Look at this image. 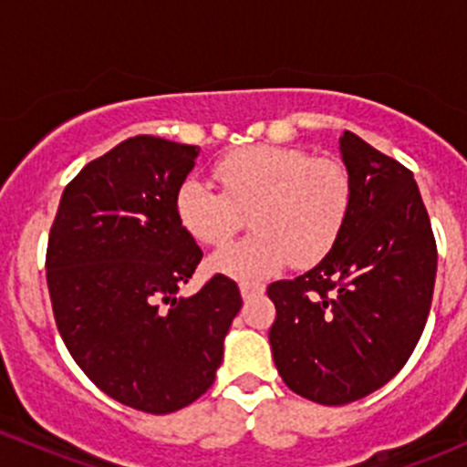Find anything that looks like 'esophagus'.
Returning <instances> with one entry per match:
<instances>
[{"instance_id":"obj_1","label":"esophagus","mask_w":467,"mask_h":467,"mask_svg":"<svg viewBox=\"0 0 467 467\" xmlns=\"http://www.w3.org/2000/svg\"><path fill=\"white\" fill-rule=\"evenodd\" d=\"M239 291H242L244 299H253V297L262 296L264 286H259V284H242V286H239Z\"/></svg>"}]
</instances>
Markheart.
I'll use <instances>...</instances> for the list:
<instances>
[{
  "mask_svg": "<svg viewBox=\"0 0 467 467\" xmlns=\"http://www.w3.org/2000/svg\"><path fill=\"white\" fill-rule=\"evenodd\" d=\"M221 192L185 179L174 196L176 219L205 246H221L250 213L253 237L217 250L208 271L237 282H264L284 266H311L336 246L351 205L340 163L296 147H244L214 165Z\"/></svg>",
  "mask_w": 467,
  "mask_h": 467,
  "instance_id": "b5f03b06",
  "label": "heart"
}]
</instances>
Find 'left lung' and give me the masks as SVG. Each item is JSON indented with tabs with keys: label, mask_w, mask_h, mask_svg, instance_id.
Wrapping results in <instances>:
<instances>
[{
	"label": "left lung",
	"mask_w": 467,
	"mask_h": 467,
	"mask_svg": "<svg viewBox=\"0 0 467 467\" xmlns=\"http://www.w3.org/2000/svg\"><path fill=\"white\" fill-rule=\"evenodd\" d=\"M351 205L336 246L268 286V340L288 389L347 405L391 380L428 322L436 244L414 174L360 136H340Z\"/></svg>",
	"instance_id": "8db88e82"
}]
</instances>
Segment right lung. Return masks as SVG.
I'll return each mask as SVG.
<instances>
[{
    "instance_id": "obj_1",
    "label": "right lung",
    "mask_w": 467,
    "mask_h": 467,
    "mask_svg": "<svg viewBox=\"0 0 467 467\" xmlns=\"http://www.w3.org/2000/svg\"><path fill=\"white\" fill-rule=\"evenodd\" d=\"M201 147L134 136L91 161L62 192L47 284L68 353L107 396L170 414L214 382L242 293L214 275L181 297L203 253L174 196Z\"/></svg>"
}]
</instances>
